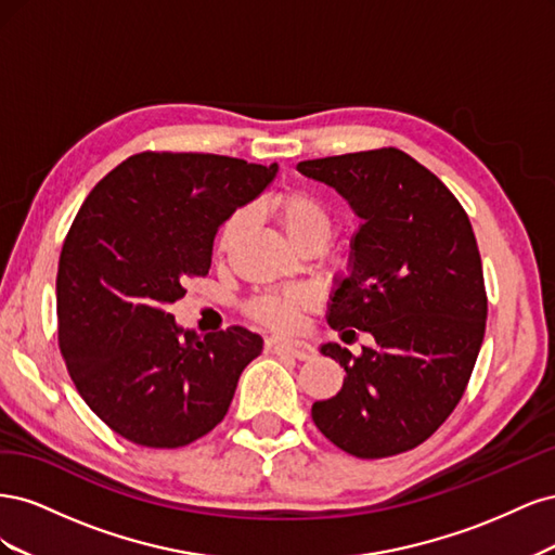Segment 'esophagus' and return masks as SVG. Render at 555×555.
Wrapping results in <instances>:
<instances>
[{
	"instance_id": "34e87169",
	"label": "esophagus",
	"mask_w": 555,
	"mask_h": 555,
	"mask_svg": "<svg viewBox=\"0 0 555 555\" xmlns=\"http://www.w3.org/2000/svg\"><path fill=\"white\" fill-rule=\"evenodd\" d=\"M266 349L271 351V354H289L298 361H308L314 357V349L310 345L292 340L287 335H273V338H266Z\"/></svg>"
}]
</instances>
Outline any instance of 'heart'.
Segmentation results:
<instances>
[{"label":"heart","mask_w":555,"mask_h":555,"mask_svg":"<svg viewBox=\"0 0 555 555\" xmlns=\"http://www.w3.org/2000/svg\"><path fill=\"white\" fill-rule=\"evenodd\" d=\"M271 212L287 233V238L298 247L312 236H326L331 231V215L326 206L314 194L306 190H282L271 198ZM247 224V212L236 210L227 217V222L220 229L217 238V249L227 255L233 245L238 243L241 233ZM317 296L308 289H284V292H268L259 294L247 304V312L251 319L268 328L289 331L298 326V319L306 310H312Z\"/></svg>","instance_id":"1"}]
</instances>
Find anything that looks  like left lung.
Segmentation results:
<instances>
[{
  "label": "left lung",
  "instance_id": "obj_1",
  "mask_svg": "<svg viewBox=\"0 0 555 555\" xmlns=\"http://www.w3.org/2000/svg\"><path fill=\"white\" fill-rule=\"evenodd\" d=\"M296 169L338 192L361 220L326 319L343 340L373 335L345 367L343 389L312 422L357 459L426 442L459 405L486 331L481 257L463 206L426 166L396 147L308 159Z\"/></svg>",
  "mask_w": 555,
  "mask_h": 555
}]
</instances>
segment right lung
Here are the masks:
<instances>
[{
  "label": "right lung",
  "instance_id": "add662e5",
  "mask_svg": "<svg viewBox=\"0 0 555 555\" xmlns=\"http://www.w3.org/2000/svg\"><path fill=\"white\" fill-rule=\"evenodd\" d=\"M275 173L222 155L141 153L80 206L57 268L60 349L82 400L129 442L204 438L261 354V335L229 326L201 338L169 306L208 275L217 229Z\"/></svg>",
  "mask_w": 555,
  "mask_h": 555
}]
</instances>
